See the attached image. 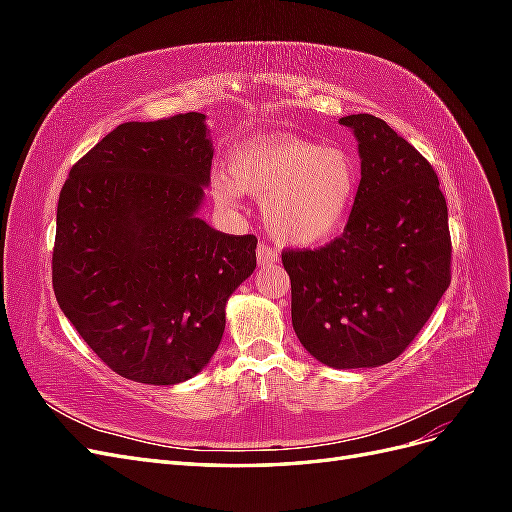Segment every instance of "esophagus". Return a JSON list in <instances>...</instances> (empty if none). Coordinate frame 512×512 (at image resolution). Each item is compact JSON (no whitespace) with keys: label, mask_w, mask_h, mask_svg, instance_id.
<instances>
[{"label":"esophagus","mask_w":512,"mask_h":512,"mask_svg":"<svg viewBox=\"0 0 512 512\" xmlns=\"http://www.w3.org/2000/svg\"><path fill=\"white\" fill-rule=\"evenodd\" d=\"M256 260H258L260 267H271L273 262H277V252L267 243H258V247H256Z\"/></svg>","instance_id":"1"}]
</instances>
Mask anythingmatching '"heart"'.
<instances>
[{
    "label": "heart",
    "mask_w": 512,
    "mask_h": 512,
    "mask_svg": "<svg viewBox=\"0 0 512 512\" xmlns=\"http://www.w3.org/2000/svg\"><path fill=\"white\" fill-rule=\"evenodd\" d=\"M230 179H213V196L237 207L239 190L262 205L269 235L284 245H318L344 228L359 192L361 170L350 151L290 136L243 145L230 160Z\"/></svg>",
    "instance_id": "1"
}]
</instances>
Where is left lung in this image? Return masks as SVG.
I'll use <instances>...</instances> for the list:
<instances>
[{
	"label": "left lung",
	"mask_w": 512,
	"mask_h": 512,
	"mask_svg": "<svg viewBox=\"0 0 512 512\" xmlns=\"http://www.w3.org/2000/svg\"><path fill=\"white\" fill-rule=\"evenodd\" d=\"M339 123L359 141V192L342 235L282 252L292 327L324 365L378 367L412 344L451 284L448 209L436 170L389 123Z\"/></svg>",
	"instance_id": "8db88e82"
}]
</instances>
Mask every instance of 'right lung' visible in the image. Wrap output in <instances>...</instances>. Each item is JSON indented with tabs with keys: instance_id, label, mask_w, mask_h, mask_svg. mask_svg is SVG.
Returning <instances> with one entry per match:
<instances>
[{
	"instance_id": "add662e5",
	"label": "right lung",
	"mask_w": 512,
	"mask_h": 512,
	"mask_svg": "<svg viewBox=\"0 0 512 512\" xmlns=\"http://www.w3.org/2000/svg\"><path fill=\"white\" fill-rule=\"evenodd\" d=\"M211 158L205 115L128 121L70 168L59 192L57 303L128 380L196 376L222 342L228 297L256 269L254 235L196 218Z\"/></svg>"
}]
</instances>
